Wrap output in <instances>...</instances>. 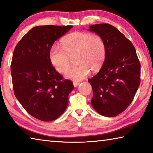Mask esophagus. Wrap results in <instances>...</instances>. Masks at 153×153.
Here are the masks:
<instances>
[{
	"mask_svg": "<svg viewBox=\"0 0 153 153\" xmlns=\"http://www.w3.org/2000/svg\"><path fill=\"white\" fill-rule=\"evenodd\" d=\"M73 84H74V86L76 88V87H77L79 84V82H73Z\"/></svg>",
	"mask_w": 153,
	"mask_h": 153,
	"instance_id": "1",
	"label": "esophagus"
}]
</instances>
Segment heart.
Segmentation results:
<instances>
[{"label":"heart","mask_w":153,"mask_h":153,"mask_svg":"<svg viewBox=\"0 0 153 153\" xmlns=\"http://www.w3.org/2000/svg\"><path fill=\"white\" fill-rule=\"evenodd\" d=\"M61 47L53 45L48 51L51 63L59 73L69 68L71 58L74 56L77 63L65 73V77L81 80L93 71L101 68L106 58V45L100 36L88 32H75L65 36L61 40Z\"/></svg>","instance_id":"1"}]
</instances>
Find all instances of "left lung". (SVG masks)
I'll use <instances>...</instances> for the list:
<instances>
[{
  "label": "left lung",
  "instance_id": "left-lung-1",
  "mask_svg": "<svg viewBox=\"0 0 153 153\" xmlns=\"http://www.w3.org/2000/svg\"><path fill=\"white\" fill-rule=\"evenodd\" d=\"M88 30L100 36L106 45L101 69L88 79L91 105L100 115L115 117L132 102L140 83V64L132 44L116 27L101 24L90 25Z\"/></svg>",
  "mask_w": 153,
  "mask_h": 153
}]
</instances>
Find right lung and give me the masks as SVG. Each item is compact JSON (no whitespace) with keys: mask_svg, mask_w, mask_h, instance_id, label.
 <instances>
[{"mask_svg":"<svg viewBox=\"0 0 153 153\" xmlns=\"http://www.w3.org/2000/svg\"><path fill=\"white\" fill-rule=\"evenodd\" d=\"M72 25H39L31 29L15 47L11 65L14 93L25 111L43 121L64 113L74 87L52 66L48 51Z\"/></svg>","mask_w":153,"mask_h":153,"instance_id":"obj_1","label":"right lung"}]
</instances>
